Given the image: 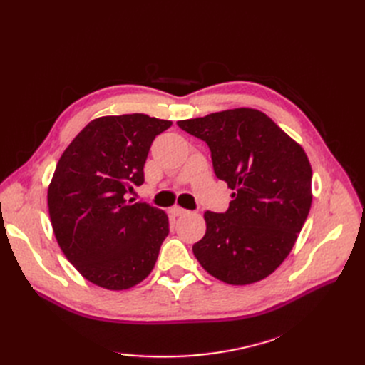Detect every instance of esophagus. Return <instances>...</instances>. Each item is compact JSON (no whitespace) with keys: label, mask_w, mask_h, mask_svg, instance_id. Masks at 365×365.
<instances>
[{"label":"esophagus","mask_w":365,"mask_h":365,"mask_svg":"<svg viewBox=\"0 0 365 365\" xmlns=\"http://www.w3.org/2000/svg\"><path fill=\"white\" fill-rule=\"evenodd\" d=\"M170 213H172L173 216H184V215H187L189 212H187V210H184V208L180 207V205H173V207L170 208Z\"/></svg>","instance_id":"34e87169"}]
</instances>
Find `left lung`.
<instances>
[{"instance_id": "left-lung-1", "label": "left lung", "mask_w": 365, "mask_h": 365, "mask_svg": "<svg viewBox=\"0 0 365 365\" xmlns=\"http://www.w3.org/2000/svg\"><path fill=\"white\" fill-rule=\"evenodd\" d=\"M178 126L207 143L216 176L233 190L225 213L205 212L195 257L228 284L267 279L289 256L312 205L304 149L254 108L180 120Z\"/></svg>"}]
</instances>
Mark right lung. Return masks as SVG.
<instances>
[{"label":"right lung","mask_w":365,"mask_h":365,"mask_svg":"<svg viewBox=\"0 0 365 365\" xmlns=\"http://www.w3.org/2000/svg\"><path fill=\"white\" fill-rule=\"evenodd\" d=\"M170 120L146 114L90 121L58 161L47 202L54 237L83 279L126 291L152 272L169 235L165 212L132 204L126 193L145 181L153 138Z\"/></svg>","instance_id":"1"}]
</instances>
